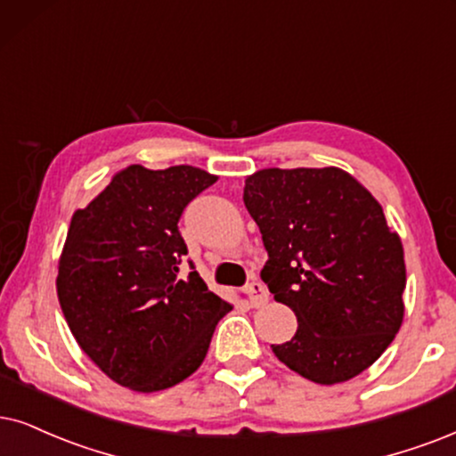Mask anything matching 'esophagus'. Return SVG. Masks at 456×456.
Instances as JSON below:
<instances>
[{
	"label": "esophagus",
	"instance_id": "esophagus-1",
	"mask_svg": "<svg viewBox=\"0 0 456 456\" xmlns=\"http://www.w3.org/2000/svg\"><path fill=\"white\" fill-rule=\"evenodd\" d=\"M246 292L248 297H250V303L252 307H263V305L269 303V292L267 288H265L261 281H250V284L246 286Z\"/></svg>",
	"mask_w": 456,
	"mask_h": 456
}]
</instances>
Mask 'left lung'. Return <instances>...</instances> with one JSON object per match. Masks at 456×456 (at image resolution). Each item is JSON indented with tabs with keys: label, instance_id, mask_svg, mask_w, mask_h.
<instances>
[{
	"label": "left lung",
	"instance_id": "obj_1",
	"mask_svg": "<svg viewBox=\"0 0 456 456\" xmlns=\"http://www.w3.org/2000/svg\"><path fill=\"white\" fill-rule=\"evenodd\" d=\"M244 204L269 261L261 278L295 311L280 362L320 385L354 379L381 357L404 318V250L383 208L338 168H267L246 178Z\"/></svg>",
	"mask_w": 456,
	"mask_h": 456
}]
</instances>
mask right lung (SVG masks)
<instances>
[{"label": "right lung", "instance_id": "obj_1", "mask_svg": "<svg viewBox=\"0 0 456 456\" xmlns=\"http://www.w3.org/2000/svg\"><path fill=\"white\" fill-rule=\"evenodd\" d=\"M215 183L193 166L132 164L71 218L56 278L62 315L84 354L124 387L149 394L185 381L232 311L193 263L178 278L187 255L178 221Z\"/></svg>", "mask_w": 456, "mask_h": 456}]
</instances>
